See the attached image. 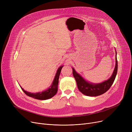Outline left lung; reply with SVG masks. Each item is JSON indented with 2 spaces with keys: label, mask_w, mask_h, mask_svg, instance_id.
Masks as SVG:
<instances>
[{
  "label": "left lung",
  "mask_w": 132,
  "mask_h": 132,
  "mask_svg": "<svg viewBox=\"0 0 132 132\" xmlns=\"http://www.w3.org/2000/svg\"><path fill=\"white\" fill-rule=\"evenodd\" d=\"M118 70V61L117 52L116 57V66L113 74L108 80L98 84H93L85 81L81 76L75 72L73 68V75L75 78L78 88L80 92L86 96H97L106 93L110 88L115 80Z\"/></svg>",
  "instance_id": "1"
}]
</instances>
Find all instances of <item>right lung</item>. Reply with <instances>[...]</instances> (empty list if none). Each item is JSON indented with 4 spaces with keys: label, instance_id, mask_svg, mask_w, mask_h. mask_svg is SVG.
Here are the masks:
<instances>
[{
    "label": "right lung",
    "instance_id": "right-lung-1",
    "mask_svg": "<svg viewBox=\"0 0 132 132\" xmlns=\"http://www.w3.org/2000/svg\"><path fill=\"white\" fill-rule=\"evenodd\" d=\"M63 66H60L58 69L57 72L56 74H55V78L54 79V80L53 81V83L51 87L47 89L44 92H42L41 93H30L29 92H27L25 91L24 90L21 88L23 92L27 95L31 97H32L34 98H36L37 100H45L49 99L53 96H54L56 93H57L58 90V81H59V75L60 74V72L61 69Z\"/></svg>",
    "mask_w": 132,
    "mask_h": 132
}]
</instances>
